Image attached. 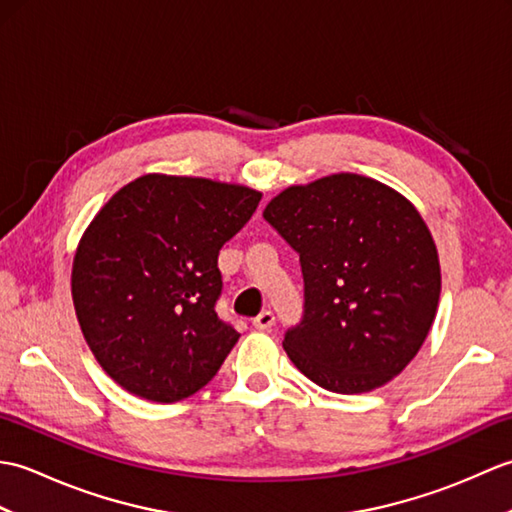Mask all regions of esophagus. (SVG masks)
Instances as JSON below:
<instances>
[{
    "label": "esophagus",
    "mask_w": 512,
    "mask_h": 512,
    "mask_svg": "<svg viewBox=\"0 0 512 512\" xmlns=\"http://www.w3.org/2000/svg\"><path fill=\"white\" fill-rule=\"evenodd\" d=\"M253 325L257 330H270L275 325V314L270 312V310H264V312H259L257 317L253 319Z\"/></svg>",
    "instance_id": "obj_1"
}]
</instances>
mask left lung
I'll return each instance as SVG.
<instances>
[{"instance_id": "1", "label": "left lung", "mask_w": 512, "mask_h": 512, "mask_svg": "<svg viewBox=\"0 0 512 512\" xmlns=\"http://www.w3.org/2000/svg\"><path fill=\"white\" fill-rule=\"evenodd\" d=\"M299 253L303 319L284 350L336 394L383 387L418 354L436 319L440 259L405 195L358 173L295 184L264 209Z\"/></svg>"}]
</instances>
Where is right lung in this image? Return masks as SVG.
Listing matches in <instances>:
<instances>
[{
  "mask_svg": "<svg viewBox=\"0 0 512 512\" xmlns=\"http://www.w3.org/2000/svg\"><path fill=\"white\" fill-rule=\"evenodd\" d=\"M259 200L244 184L147 173L85 228L72 264L76 319L129 394L178 402L222 367L239 334L215 312L217 255Z\"/></svg>",
  "mask_w": 512,
  "mask_h": 512,
  "instance_id": "add662e5",
  "label": "right lung"
}]
</instances>
